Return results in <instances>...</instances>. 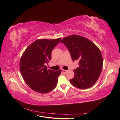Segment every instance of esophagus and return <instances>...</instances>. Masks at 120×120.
Returning <instances> with one entry per match:
<instances>
[{
  "label": "esophagus",
  "mask_w": 120,
  "mask_h": 120,
  "mask_svg": "<svg viewBox=\"0 0 120 120\" xmlns=\"http://www.w3.org/2000/svg\"><path fill=\"white\" fill-rule=\"evenodd\" d=\"M61 71H62L63 73L65 74V73H66V72H67V71L65 70H61Z\"/></svg>",
  "instance_id": "34e87169"
}]
</instances>
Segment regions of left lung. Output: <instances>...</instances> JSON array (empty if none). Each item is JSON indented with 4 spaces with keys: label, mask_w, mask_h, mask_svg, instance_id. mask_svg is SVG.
I'll return each mask as SVG.
<instances>
[{
    "label": "left lung",
    "mask_w": 120,
    "mask_h": 120,
    "mask_svg": "<svg viewBox=\"0 0 120 120\" xmlns=\"http://www.w3.org/2000/svg\"><path fill=\"white\" fill-rule=\"evenodd\" d=\"M60 42L67 46L72 60L79 61V68L74 70L75 76L70 79L71 83L81 89L92 86L99 79L103 68L100 49L90 40L79 35L64 38Z\"/></svg>",
    "instance_id": "left-lung-1"
}]
</instances>
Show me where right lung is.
<instances>
[{"label":"right lung","mask_w":120,"mask_h":120,"mask_svg":"<svg viewBox=\"0 0 120 120\" xmlns=\"http://www.w3.org/2000/svg\"><path fill=\"white\" fill-rule=\"evenodd\" d=\"M61 40L37 39L25 50L20 61V70L24 81L34 91L48 93L56 88L61 71L47 68L52 49Z\"/></svg>","instance_id":"obj_1"}]
</instances>
